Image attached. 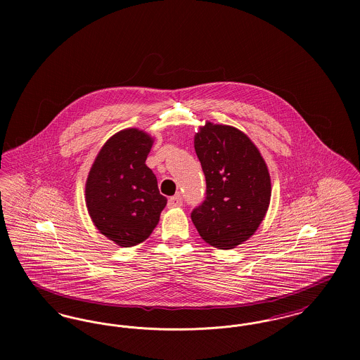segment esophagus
Returning <instances> with one entry per match:
<instances>
[{
    "label": "esophagus",
    "instance_id": "1",
    "mask_svg": "<svg viewBox=\"0 0 360 360\" xmlns=\"http://www.w3.org/2000/svg\"><path fill=\"white\" fill-rule=\"evenodd\" d=\"M169 207H178V206L184 205V200H182V195L176 194L174 197L169 198V202H167Z\"/></svg>",
    "mask_w": 360,
    "mask_h": 360
}]
</instances>
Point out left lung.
<instances>
[{
  "label": "left lung",
  "mask_w": 360,
  "mask_h": 360,
  "mask_svg": "<svg viewBox=\"0 0 360 360\" xmlns=\"http://www.w3.org/2000/svg\"><path fill=\"white\" fill-rule=\"evenodd\" d=\"M205 175V200L191 212L200 236L231 250L254 235L271 197L267 166L255 144L239 129L206 122L194 137Z\"/></svg>",
  "instance_id": "obj_1"
}]
</instances>
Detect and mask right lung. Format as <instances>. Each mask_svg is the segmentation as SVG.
Returning <instances> with one entry per match:
<instances>
[{"label": "right lung", "instance_id": "add662e5", "mask_svg": "<svg viewBox=\"0 0 360 360\" xmlns=\"http://www.w3.org/2000/svg\"><path fill=\"white\" fill-rule=\"evenodd\" d=\"M153 139L139 129L110 137L89 172L86 205L97 229L121 247L147 239L167 200L146 159Z\"/></svg>", "mask_w": 360, "mask_h": 360}]
</instances>
